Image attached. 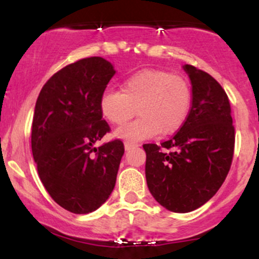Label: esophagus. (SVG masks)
Masks as SVG:
<instances>
[{
	"label": "esophagus",
	"mask_w": 259,
	"mask_h": 259,
	"mask_svg": "<svg viewBox=\"0 0 259 259\" xmlns=\"http://www.w3.org/2000/svg\"><path fill=\"white\" fill-rule=\"evenodd\" d=\"M124 147H125V151H129V150H132V148L135 147V144H132V142H125V144H124Z\"/></svg>",
	"instance_id": "1"
}]
</instances>
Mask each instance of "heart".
<instances>
[{
	"label": "heart",
	"instance_id": "obj_1",
	"mask_svg": "<svg viewBox=\"0 0 259 259\" xmlns=\"http://www.w3.org/2000/svg\"><path fill=\"white\" fill-rule=\"evenodd\" d=\"M191 103V86L184 76L162 69H142L124 80L121 92H103L100 112L108 123L120 126L138 109L139 119L115 132L118 138L135 142L159 133H177L189 117Z\"/></svg>",
	"mask_w": 259,
	"mask_h": 259
}]
</instances>
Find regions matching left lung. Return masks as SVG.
Listing matches in <instances>:
<instances>
[{"label":"left lung","instance_id":"1","mask_svg":"<svg viewBox=\"0 0 259 259\" xmlns=\"http://www.w3.org/2000/svg\"><path fill=\"white\" fill-rule=\"evenodd\" d=\"M183 68L192 86L189 117L160 147L144 145L148 190L160 206L175 213L197 209L217 194L230 169L235 145L225 91L203 70L190 64Z\"/></svg>","mask_w":259,"mask_h":259}]
</instances>
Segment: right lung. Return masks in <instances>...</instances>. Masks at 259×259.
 <instances>
[{"label": "right lung", "instance_id": "right-lung-1", "mask_svg": "<svg viewBox=\"0 0 259 259\" xmlns=\"http://www.w3.org/2000/svg\"><path fill=\"white\" fill-rule=\"evenodd\" d=\"M115 74L102 57L80 59L41 89L31 129V150L45 189L61 207L86 214L102 206L117 180L124 145L100 141L109 126L100 99Z\"/></svg>", "mask_w": 259, "mask_h": 259}]
</instances>
